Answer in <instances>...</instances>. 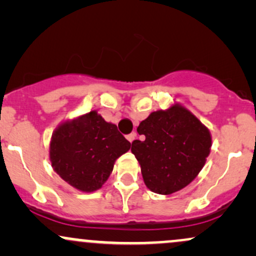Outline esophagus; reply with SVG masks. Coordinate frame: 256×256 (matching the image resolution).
Returning <instances> with one entry per match:
<instances>
[{
  "label": "esophagus",
  "instance_id": "1",
  "mask_svg": "<svg viewBox=\"0 0 256 256\" xmlns=\"http://www.w3.org/2000/svg\"><path fill=\"white\" fill-rule=\"evenodd\" d=\"M136 136H137V134H136V132H132V134H128V137H126V138H128V142L132 143V142H134V140H136Z\"/></svg>",
  "mask_w": 256,
  "mask_h": 256
}]
</instances>
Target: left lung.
Instances as JSON below:
<instances>
[{"label": "left lung", "instance_id": "1", "mask_svg": "<svg viewBox=\"0 0 256 256\" xmlns=\"http://www.w3.org/2000/svg\"><path fill=\"white\" fill-rule=\"evenodd\" d=\"M143 140L132 142L131 152L140 165L149 190L170 195L189 185L204 168L210 152L212 136L184 106L152 112L140 122Z\"/></svg>", "mask_w": 256, "mask_h": 256}]
</instances>
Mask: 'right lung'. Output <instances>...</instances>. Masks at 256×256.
Wrapping results in <instances>:
<instances>
[{
    "label": "right lung",
    "instance_id": "add662e5",
    "mask_svg": "<svg viewBox=\"0 0 256 256\" xmlns=\"http://www.w3.org/2000/svg\"><path fill=\"white\" fill-rule=\"evenodd\" d=\"M130 146L116 125L106 122L98 110H91L55 128L49 158L54 171L66 183L92 192L107 182L116 160Z\"/></svg>",
    "mask_w": 256,
    "mask_h": 256
}]
</instances>
